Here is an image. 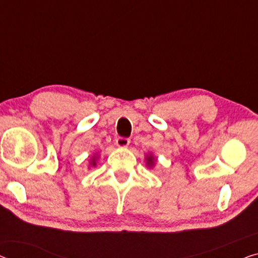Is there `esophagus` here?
Instances as JSON below:
<instances>
[{
    "label": "esophagus",
    "instance_id": "obj_1",
    "mask_svg": "<svg viewBox=\"0 0 258 258\" xmlns=\"http://www.w3.org/2000/svg\"><path fill=\"white\" fill-rule=\"evenodd\" d=\"M116 145L118 146L119 148H126L130 145V139L127 138H117L116 139Z\"/></svg>",
    "mask_w": 258,
    "mask_h": 258
}]
</instances>
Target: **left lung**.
I'll use <instances>...</instances> for the list:
<instances>
[{"instance_id":"obj_1","label":"left lung","mask_w":258,"mask_h":258,"mask_svg":"<svg viewBox=\"0 0 258 258\" xmlns=\"http://www.w3.org/2000/svg\"><path fill=\"white\" fill-rule=\"evenodd\" d=\"M155 162H156V159L154 157L152 153L146 154V166H147L149 169L154 168V166H155Z\"/></svg>"}]
</instances>
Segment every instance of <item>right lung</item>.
Segmentation results:
<instances>
[{"instance_id":"obj_1","label":"right lung","mask_w":258,"mask_h":258,"mask_svg":"<svg viewBox=\"0 0 258 258\" xmlns=\"http://www.w3.org/2000/svg\"><path fill=\"white\" fill-rule=\"evenodd\" d=\"M98 154H95L94 156L90 159V162H89V168H94L96 167V163H97V160H98Z\"/></svg>"}]
</instances>
